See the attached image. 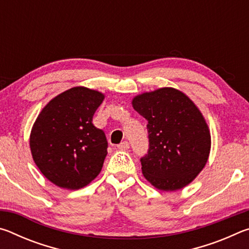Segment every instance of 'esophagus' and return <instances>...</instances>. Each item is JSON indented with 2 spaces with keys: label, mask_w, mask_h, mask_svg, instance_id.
Segmentation results:
<instances>
[{
  "label": "esophagus",
  "mask_w": 249,
  "mask_h": 249,
  "mask_svg": "<svg viewBox=\"0 0 249 249\" xmlns=\"http://www.w3.org/2000/svg\"><path fill=\"white\" fill-rule=\"evenodd\" d=\"M117 148H119L120 150H127L129 148V144L128 142H121V144L117 146Z\"/></svg>",
  "instance_id": "obj_1"
}]
</instances>
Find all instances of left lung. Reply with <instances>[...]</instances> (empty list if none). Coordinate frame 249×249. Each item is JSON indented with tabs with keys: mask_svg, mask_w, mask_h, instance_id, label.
Returning a JSON list of instances; mask_svg holds the SVG:
<instances>
[{
	"mask_svg": "<svg viewBox=\"0 0 249 249\" xmlns=\"http://www.w3.org/2000/svg\"><path fill=\"white\" fill-rule=\"evenodd\" d=\"M133 107L148 122L149 149L141 158L147 181L162 191L184 188L209 159L211 134L196 105L174 88L135 96Z\"/></svg>",
	"mask_w": 249,
	"mask_h": 249,
	"instance_id": "1",
	"label": "left lung"
}]
</instances>
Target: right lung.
I'll use <instances>...</instances> for the list:
<instances>
[{"instance_id": "obj_1", "label": "right lung", "mask_w": 249, "mask_h": 249, "mask_svg": "<svg viewBox=\"0 0 249 249\" xmlns=\"http://www.w3.org/2000/svg\"><path fill=\"white\" fill-rule=\"evenodd\" d=\"M104 94L84 87L62 92L41 109L29 146L41 174L59 188L78 190L101 172L107 141L92 119Z\"/></svg>"}]
</instances>
